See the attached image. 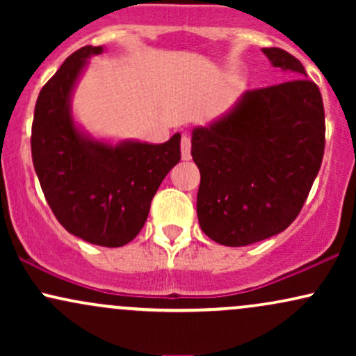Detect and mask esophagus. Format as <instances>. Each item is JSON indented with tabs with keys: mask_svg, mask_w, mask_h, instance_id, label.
<instances>
[{
	"mask_svg": "<svg viewBox=\"0 0 356 356\" xmlns=\"http://www.w3.org/2000/svg\"><path fill=\"white\" fill-rule=\"evenodd\" d=\"M181 152H182V161H191V138L187 136L182 137L181 140Z\"/></svg>",
	"mask_w": 356,
	"mask_h": 356,
	"instance_id": "esophagus-1",
	"label": "esophagus"
}]
</instances>
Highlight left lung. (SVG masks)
<instances>
[{
  "label": "left lung",
  "mask_w": 356,
  "mask_h": 356,
  "mask_svg": "<svg viewBox=\"0 0 356 356\" xmlns=\"http://www.w3.org/2000/svg\"><path fill=\"white\" fill-rule=\"evenodd\" d=\"M263 53L291 80L248 90L229 112L192 130L199 224L231 248L280 234L296 219L325 152L320 88L288 51Z\"/></svg>",
  "instance_id": "left-lung-1"
}]
</instances>
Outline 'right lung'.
Wrapping results in <instances>:
<instances>
[{"label":"right lung","mask_w":356,"mask_h":356,"mask_svg":"<svg viewBox=\"0 0 356 356\" xmlns=\"http://www.w3.org/2000/svg\"><path fill=\"white\" fill-rule=\"evenodd\" d=\"M72 53L47 81L35 105L31 157L48 206L70 234L90 244L120 248L144 227L150 202L181 161V134L164 144L95 138L76 124L72 97L90 56Z\"/></svg>","instance_id":"add662e5"}]
</instances>
